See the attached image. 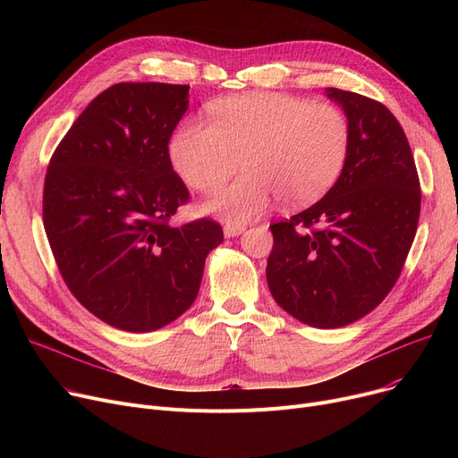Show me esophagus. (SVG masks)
I'll return each mask as SVG.
<instances>
[{
    "label": "esophagus",
    "mask_w": 458,
    "mask_h": 458,
    "mask_svg": "<svg viewBox=\"0 0 458 458\" xmlns=\"http://www.w3.org/2000/svg\"><path fill=\"white\" fill-rule=\"evenodd\" d=\"M245 225H233V223H226L225 225V235L226 237H235V235H239V233H243L245 232Z\"/></svg>",
    "instance_id": "esophagus-1"
}]
</instances>
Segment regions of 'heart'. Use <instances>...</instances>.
Instances as JSON below:
<instances>
[{"instance_id": "1", "label": "heart", "mask_w": 458, "mask_h": 458, "mask_svg": "<svg viewBox=\"0 0 458 458\" xmlns=\"http://www.w3.org/2000/svg\"><path fill=\"white\" fill-rule=\"evenodd\" d=\"M213 124L189 118L171 142L173 165L195 191L219 189L243 159L247 174L208 202L232 223L266 211L278 197L306 206L338 182L351 152V123L334 104L282 92H249L211 106Z\"/></svg>"}]
</instances>
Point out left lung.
Here are the masks:
<instances>
[{
  "mask_svg": "<svg viewBox=\"0 0 458 458\" xmlns=\"http://www.w3.org/2000/svg\"><path fill=\"white\" fill-rule=\"evenodd\" d=\"M351 123L342 176L314 206L271 225L267 284L295 319L340 328L375 310L395 285L420 221L421 189L411 144L392 111L328 87Z\"/></svg>",
  "mask_w": 458,
  "mask_h": 458,
  "instance_id": "8db88e82",
  "label": "left lung"
}]
</instances>
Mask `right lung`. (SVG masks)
<instances>
[{"label": "right lung", "instance_id": "right-lung-1", "mask_svg": "<svg viewBox=\"0 0 458 458\" xmlns=\"http://www.w3.org/2000/svg\"><path fill=\"white\" fill-rule=\"evenodd\" d=\"M189 85L116 83L87 106L47 165L44 230L59 273L90 314L157 330L195 302L223 228L208 216L171 226L189 191L168 140Z\"/></svg>", "mask_w": 458, "mask_h": 458}]
</instances>
